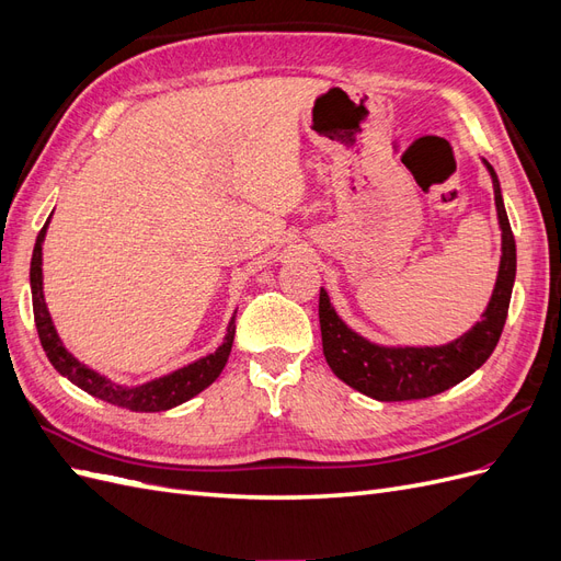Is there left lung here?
<instances>
[{
	"label": "left lung",
	"instance_id": "left-lung-1",
	"mask_svg": "<svg viewBox=\"0 0 561 561\" xmlns=\"http://www.w3.org/2000/svg\"><path fill=\"white\" fill-rule=\"evenodd\" d=\"M486 168L491 182H494L499 225L503 229V257L494 295H491L484 311V320L447 346L383 348L369 344L367 339L348 330L334 313L328 293L320 290L318 318L322 353H325V360L334 375L351 388L381 402L431 398L470 377L494 353L507 318V307H511L517 252L515 236L505 215L499 178L489 163Z\"/></svg>",
	"mask_w": 561,
	"mask_h": 561
}]
</instances>
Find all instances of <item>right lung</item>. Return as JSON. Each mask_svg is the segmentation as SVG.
I'll return each instance as SVG.
<instances>
[{"instance_id": "1", "label": "right lung", "mask_w": 561, "mask_h": 561, "mask_svg": "<svg viewBox=\"0 0 561 561\" xmlns=\"http://www.w3.org/2000/svg\"><path fill=\"white\" fill-rule=\"evenodd\" d=\"M46 227H48V222L42 227V231L37 236L35 252H32V264H30L32 311H35V325H37L42 348L46 351V358L60 371L62 377L70 379L81 390H87L89 396L100 398V400H105L116 407H124V410H130V412L171 410V407H178L186 400H192L194 396H198L203 388H208L219 377V371L225 369V365L229 360V353H231L233 334H236V318H231L225 342L215 353H210V355H206V358H201L182 369H175L173 375H165L161 379L147 381L142 386H135V388L118 386L105 377H100L98 371L89 369L87 365H81L72 353H67L56 334L54 322H50L48 309L44 304V293H42V243L46 236Z\"/></svg>"}]
</instances>
